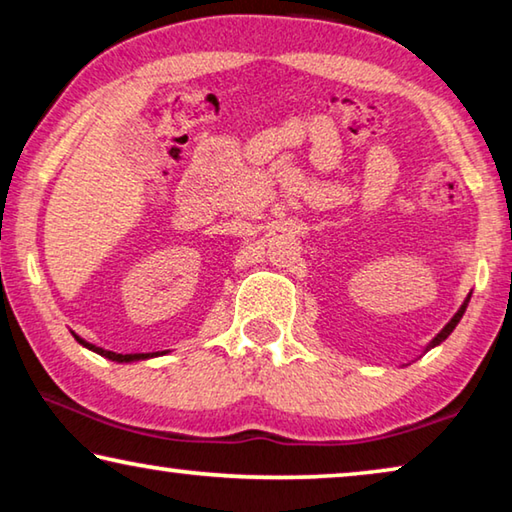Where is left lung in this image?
Wrapping results in <instances>:
<instances>
[{
  "label": "left lung",
  "instance_id": "1",
  "mask_svg": "<svg viewBox=\"0 0 512 512\" xmlns=\"http://www.w3.org/2000/svg\"><path fill=\"white\" fill-rule=\"evenodd\" d=\"M469 299H471V294L467 296V301H464V303H462V308L455 312V317L451 319V322H448V324L444 326V329H441V333H437V338H434V340L430 342V347H427V349L437 347V345H439V342H444V340L448 338V335H451V333H453V329H455V326H457V322H460V319H462V315H464V310H467V305H469Z\"/></svg>",
  "mask_w": 512,
  "mask_h": 512
}]
</instances>
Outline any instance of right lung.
<instances>
[{
  "mask_svg": "<svg viewBox=\"0 0 512 512\" xmlns=\"http://www.w3.org/2000/svg\"><path fill=\"white\" fill-rule=\"evenodd\" d=\"M82 345L89 347L91 352L101 354L105 358H110V361H117V363H131V361H140V358H149L147 354H114V352H105L101 347H94V345H87V342H82Z\"/></svg>",
  "mask_w": 512,
  "mask_h": 512,
  "instance_id": "obj_1",
  "label": "right lung"
}]
</instances>
